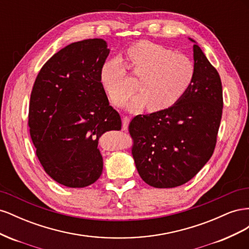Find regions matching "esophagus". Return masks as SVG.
I'll return each instance as SVG.
<instances>
[{"mask_svg":"<svg viewBox=\"0 0 249 249\" xmlns=\"http://www.w3.org/2000/svg\"><path fill=\"white\" fill-rule=\"evenodd\" d=\"M130 123V117L127 116H124L123 117V130H126L127 129V125H129Z\"/></svg>","mask_w":249,"mask_h":249,"instance_id":"esophagus-1","label":"esophagus"}]
</instances>
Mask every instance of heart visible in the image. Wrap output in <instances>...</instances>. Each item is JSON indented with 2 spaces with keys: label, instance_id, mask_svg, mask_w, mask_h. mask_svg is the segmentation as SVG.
I'll list each match as a JSON object with an SVG mask.
<instances>
[{
  "label": "heart",
  "instance_id": "heart-1",
  "mask_svg": "<svg viewBox=\"0 0 249 249\" xmlns=\"http://www.w3.org/2000/svg\"><path fill=\"white\" fill-rule=\"evenodd\" d=\"M127 67L139 79L140 93L129 108L137 111L148 105L150 111H162L176 105L193 85L196 67L192 60L161 44L140 41L126 51ZM101 81L111 102L122 106L134 91L120 59L109 60L101 71Z\"/></svg>",
  "mask_w": 249,
  "mask_h": 249
}]
</instances>
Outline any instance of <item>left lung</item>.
I'll use <instances>...</instances> for the list:
<instances>
[{
  "mask_svg": "<svg viewBox=\"0 0 249 249\" xmlns=\"http://www.w3.org/2000/svg\"><path fill=\"white\" fill-rule=\"evenodd\" d=\"M193 52L196 76L183 99L168 109L135 116L129 124L139 176L155 188L189 182L216 146L223 108L221 80L197 44Z\"/></svg>",
  "mask_w": 249,
  "mask_h": 249,
  "instance_id": "8db88e82",
  "label": "left lung"
}]
</instances>
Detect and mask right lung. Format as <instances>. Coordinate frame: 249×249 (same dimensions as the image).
<instances>
[{
  "mask_svg": "<svg viewBox=\"0 0 249 249\" xmlns=\"http://www.w3.org/2000/svg\"><path fill=\"white\" fill-rule=\"evenodd\" d=\"M109 53L100 38L71 43L44 63L34 83L28 124L36 156L66 187H86L101 177L99 138L122 129L101 81Z\"/></svg>",
  "mask_w": 249,
  "mask_h": 249,
  "instance_id": "obj_1",
  "label": "right lung"
}]
</instances>
